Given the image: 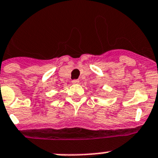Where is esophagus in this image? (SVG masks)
<instances>
[{
    "mask_svg": "<svg viewBox=\"0 0 158 158\" xmlns=\"http://www.w3.org/2000/svg\"><path fill=\"white\" fill-rule=\"evenodd\" d=\"M79 83V79H73L72 80V83H74V84H77V83Z\"/></svg>",
    "mask_w": 158,
    "mask_h": 158,
    "instance_id": "1",
    "label": "esophagus"
}]
</instances>
